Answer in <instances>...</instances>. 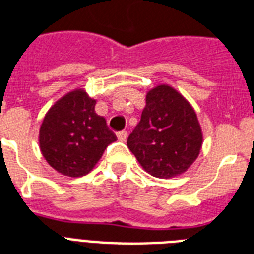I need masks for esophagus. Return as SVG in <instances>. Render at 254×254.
I'll return each mask as SVG.
<instances>
[{"label": "esophagus", "mask_w": 254, "mask_h": 254, "mask_svg": "<svg viewBox=\"0 0 254 254\" xmlns=\"http://www.w3.org/2000/svg\"><path fill=\"white\" fill-rule=\"evenodd\" d=\"M117 138H119V141H127V133L125 130L123 131H119L117 133Z\"/></svg>", "instance_id": "34e87169"}]
</instances>
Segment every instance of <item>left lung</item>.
<instances>
[{"label":"left lung","instance_id":"obj_1","mask_svg":"<svg viewBox=\"0 0 254 254\" xmlns=\"http://www.w3.org/2000/svg\"><path fill=\"white\" fill-rule=\"evenodd\" d=\"M202 139L193 107L174 87L160 84L146 95L141 121L127 143L146 172L171 179L184 174L197 159Z\"/></svg>","mask_w":254,"mask_h":254}]
</instances>
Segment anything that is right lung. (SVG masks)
<instances>
[{
	"label": "right lung",
	"instance_id": "1",
	"mask_svg": "<svg viewBox=\"0 0 254 254\" xmlns=\"http://www.w3.org/2000/svg\"><path fill=\"white\" fill-rule=\"evenodd\" d=\"M96 100L74 90L51 107L40 127L39 143L45 160L70 177L87 175L107 146L117 139L106 119L95 112Z\"/></svg>",
	"mask_w": 254,
	"mask_h": 254
}]
</instances>
